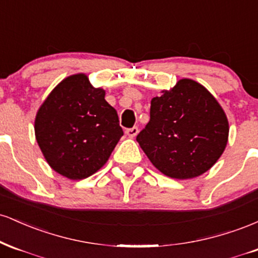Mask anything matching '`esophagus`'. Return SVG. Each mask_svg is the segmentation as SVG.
I'll return each instance as SVG.
<instances>
[{"label": "esophagus", "instance_id": "34e87169", "mask_svg": "<svg viewBox=\"0 0 258 258\" xmlns=\"http://www.w3.org/2000/svg\"><path fill=\"white\" fill-rule=\"evenodd\" d=\"M138 132H139L138 127H132V128H127L126 130V135L128 136L130 138H135L136 136L138 135Z\"/></svg>", "mask_w": 258, "mask_h": 258}]
</instances>
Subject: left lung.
<instances>
[{
	"label": "left lung",
	"mask_w": 258,
	"mask_h": 258,
	"mask_svg": "<svg viewBox=\"0 0 258 258\" xmlns=\"http://www.w3.org/2000/svg\"><path fill=\"white\" fill-rule=\"evenodd\" d=\"M229 125L220 103L197 81L182 79L150 103L137 142L160 172L189 179L205 173L226 149Z\"/></svg>",
	"instance_id": "left-lung-1"
}]
</instances>
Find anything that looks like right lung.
<instances>
[{"instance_id": "right-lung-1", "label": "right lung", "mask_w": 258, "mask_h": 258, "mask_svg": "<svg viewBox=\"0 0 258 258\" xmlns=\"http://www.w3.org/2000/svg\"><path fill=\"white\" fill-rule=\"evenodd\" d=\"M85 74L64 79L38 109L35 136L55 172L84 179L104 166L123 136L119 116Z\"/></svg>"}]
</instances>
